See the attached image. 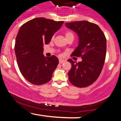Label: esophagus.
<instances>
[{"label": "esophagus", "instance_id": "obj_1", "mask_svg": "<svg viewBox=\"0 0 121 121\" xmlns=\"http://www.w3.org/2000/svg\"><path fill=\"white\" fill-rule=\"evenodd\" d=\"M65 62V61L64 60H62V59L59 60V63L60 64H63V63H64Z\"/></svg>", "mask_w": 121, "mask_h": 121}]
</instances>
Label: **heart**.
I'll list each match as a JSON object with an SVG mask.
<instances>
[{"label": "heart", "instance_id": "heart-1", "mask_svg": "<svg viewBox=\"0 0 121 121\" xmlns=\"http://www.w3.org/2000/svg\"><path fill=\"white\" fill-rule=\"evenodd\" d=\"M65 37H66V40L70 38L74 39V34L73 33V32L70 31V30H67V31L65 32ZM54 37H55V36H53L52 37V39H53Z\"/></svg>", "mask_w": 121, "mask_h": 121}]
</instances>
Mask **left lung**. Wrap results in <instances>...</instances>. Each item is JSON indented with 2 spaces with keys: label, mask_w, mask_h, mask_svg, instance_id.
Masks as SVG:
<instances>
[{
  "label": "left lung",
  "mask_w": 121,
  "mask_h": 121,
  "mask_svg": "<svg viewBox=\"0 0 121 121\" xmlns=\"http://www.w3.org/2000/svg\"><path fill=\"white\" fill-rule=\"evenodd\" d=\"M65 26L76 32L79 37L78 46L71 56L82 59L78 62L68 60L72 65L68 73L69 80L75 86H89L96 81L103 68L106 53V37L98 26L87 21L66 23Z\"/></svg>",
  "instance_id": "obj_1"
}]
</instances>
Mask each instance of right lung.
Instances as JSON below:
<instances>
[{"label": "right lung", "mask_w": 121, "mask_h": 121, "mask_svg": "<svg viewBox=\"0 0 121 121\" xmlns=\"http://www.w3.org/2000/svg\"><path fill=\"white\" fill-rule=\"evenodd\" d=\"M63 23V21L37 17L26 22L19 29L15 44L17 63L23 77L32 84L43 85L52 78L59 59L54 55L45 57L43 45L50 42Z\"/></svg>", "instance_id": "obj_1"}]
</instances>
